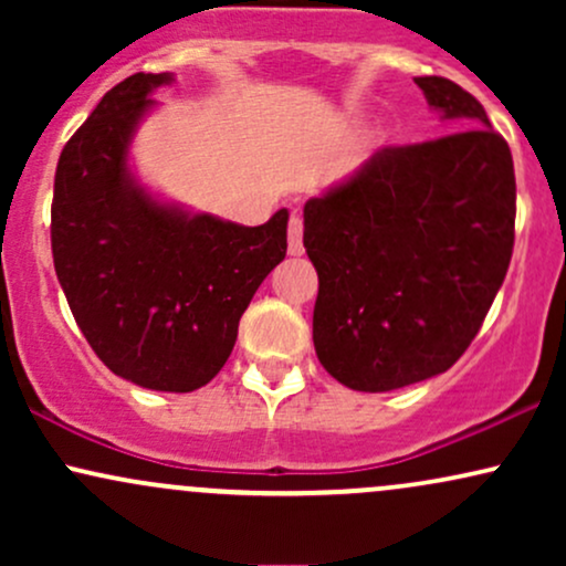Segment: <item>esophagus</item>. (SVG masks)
<instances>
[{
	"mask_svg": "<svg viewBox=\"0 0 566 566\" xmlns=\"http://www.w3.org/2000/svg\"><path fill=\"white\" fill-rule=\"evenodd\" d=\"M290 255H303L305 247H303V220L297 216L290 218Z\"/></svg>",
	"mask_w": 566,
	"mask_h": 566,
	"instance_id": "1",
	"label": "esophagus"
}]
</instances>
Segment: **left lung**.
<instances>
[{"mask_svg": "<svg viewBox=\"0 0 566 566\" xmlns=\"http://www.w3.org/2000/svg\"><path fill=\"white\" fill-rule=\"evenodd\" d=\"M415 84L454 133L382 148L303 207V244L319 274L316 356L354 391L447 373L482 327L513 252L509 143L460 84Z\"/></svg>", "mask_w": 566, "mask_h": 566, "instance_id": "1", "label": "left lung"}]
</instances>
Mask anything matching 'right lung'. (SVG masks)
Wrapping results in <instances>:
<instances>
[{
  "instance_id": "add662e5",
  "label": "right lung",
  "mask_w": 566,
  "mask_h": 566,
  "mask_svg": "<svg viewBox=\"0 0 566 566\" xmlns=\"http://www.w3.org/2000/svg\"><path fill=\"white\" fill-rule=\"evenodd\" d=\"M170 74L108 90L63 146L55 170V274L82 335L114 375L151 391L207 386L237 343L239 319L287 255V210L263 226L188 216L148 197L127 148L148 95Z\"/></svg>"
}]
</instances>
